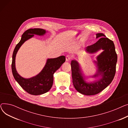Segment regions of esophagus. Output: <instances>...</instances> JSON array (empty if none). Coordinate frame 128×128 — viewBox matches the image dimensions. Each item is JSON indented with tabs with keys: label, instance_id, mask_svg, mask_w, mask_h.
I'll use <instances>...</instances> for the list:
<instances>
[{
	"label": "esophagus",
	"instance_id": "1",
	"mask_svg": "<svg viewBox=\"0 0 128 128\" xmlns=\"http://www.w3.org/2000/svg\"><path fill=\"white\" fill-rule=\"evenodd\" d=\"M70 56H66V61H68H68H70Z\"/></svg>",
	"mask_w": 128,
	"mask_h": 128
}]
</instances>
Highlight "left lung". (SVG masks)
Segmentation results:
<instances>
[{
  "label": "left lung",
  "mask_w": 128,
  "mask_h": 128,
  "mask_svg": "<svg viewBox=\"0 0 128 128\" xmlns=\"http://www.w3.org/2000/svg\"><path fill=\"white\" fill-rule=\"evenodd\" d=\"M96 38H99L98 42L86 49V52L89 54L103 51L96 56V60L93 61L96 71L90 77L94 80L86 81L87 76L77 60H72L70 64L73 85L78 92L86 96L96 95L105 89L112 82L116 72L117 55L113 42L103 33L96 34Z\"/></svg>",
  "instance_id": "1"
}]
</instances>
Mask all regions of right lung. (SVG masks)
<instances>
[{
	"label": "right lung",
	"instance_id": "right-lung-1",
	"mask_svg": "<svg viewBox=\"0 0 128 128\" xmlns=\"http://www.w3.org/2000/svg\"><path fill=\"white\" fill-rule=\"evenodd\" d=\"M48 32L42 28L29 29L22 35L20 42L17 44L12 55V72L15 80L27 92L32 95L38 96L48 92L51 88L53 82V74L65 62L64 56L53 58H48L43 69L35 76L26 78L19 75L16 68V55L20 47L28 39L34 35L43 36Z\"/></svg>",
	"mask_w": 128,
	"mask_h": 128
}]
</instances>
